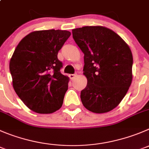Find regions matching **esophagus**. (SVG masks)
Wrapping results in <instances>:
<instances>
[{"instance_id":"34e87169","label":"esophagus","mask_w":149,"mask_h":149,"mask_svg":"<svg viewBox=\"0 0 149 149\" xmlns=\"http://www.w3.org/2000/svg\"><path fill=\"white\" fill-rule=\"evenodd\" d=\"M76 77H77V74H69V77H70L71 80H74Z\"/></svg>"}]
</instances>
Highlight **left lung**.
<instances>
[{
	"label": "left lung",
	"mask_w": 149,
	"mask_h": 149,
	"mask_svg": "<svg viewBox=\"0 0 149 149\" xmlns=\"http://www.w3.org/2000/svg\"><path fill=\"white\" fill-rule=\"evenodd\" d=\"M72 36L84 53L83 74L88 83L80 93L83 106L96 113L110 111L121 102L132 83L131 49L105 27L75 28Z\"/></svg>",
	"instance_id": "left-lung-1"
}]
</instances>
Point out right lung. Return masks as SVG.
Listing matches in <instances>:
<instances>
[{"label": "right lung", "mask_w": 149, "mask_h": 149, "mask_svg": "<svg viewBox=\"0 0 149 149\" xmlns=\"http://www.w3.org/2000/svg\"><path fill=\"white\" fill-rule=\"evenodd\" d=\"M71 33L61 30L31 32L17 46L10 60L14 89L24 104L38 113H52L63 104L69 77L58 53Z\"/></svg>", "instance_id": "1"}]
</instances>
